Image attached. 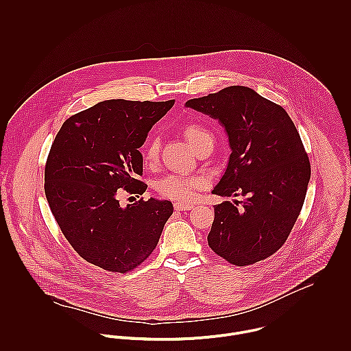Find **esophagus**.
Segmentation results:
<instances>
[{
	"mask_svg": "<svg viewBox=\"0 0 351 351\" xmlns=\"http://www.w3.org/2000/svg\"><path fill=\"white\" fill-rule=\"evenodd\" d=\"M192 208H193V205H191V204H181V202L174 204L176 210H191Z\"/></svg>",
	"mask_w": 351,
	"mask_h": 351,
	"instance_id": "34e87169",
	"label": "esophagus"
}]
</instances>
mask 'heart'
Instances as JSON below:
<instances>
[{"mask_svg":"<svg viewBox=\"0 0 351 351\" xmlns=\"http://www.w3.org/2000/svg\"><path fill=\"white\" fill-rule=\"evenodd\" d=\"M182 134L196 152L204 150L209 146H215L213 134L208 128H205L204 125L197 123L185 124L182 127ZM158 156H159V141L152 138L145 146L143 162L147 166H152L156 163ZM201 186H202V180L199 177L169 176L159 182L158 191L160 195L169 199L188 202L196 196V192L201 189Z\"/></svg>","mask_w":351,"mask_h":351,"instance_id":"obj_1","label":"heart"}]
</instances>
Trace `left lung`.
Masks as SVG:
<instances>
[{"instance_id": "8db88e82", "label": "left lung", "mask_w": 351, "mask_h": 351, "mask_svg": "<svg viewBox=\"0 0 351 351\" xmlns=\"http://www.w3.org/2000/svg\"><path fill=\"white\" fill-rule=\"evenodd\" d=\"M221 123L231 155L212 193L243 201L215 205L208 245L232 265L266 259L288 239L305 200L311 165L285 109L246 86L185 104Z\"/></svg>"}]
</instances>
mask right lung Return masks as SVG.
Returning a JSON list of instances; mask_svg holds the SVG:
<instances>
[{"mask_svg":"<svg viewBox=\"0 0 351 351\" xmlns=\"http://www.w3.org/2000/svg\"><path fill=\"white\" fill-rule=\"evenodd\" d=\"M173 105L101 101L69 117L53 139L45 170L51 212L71 247L104 270L128 273L145 262L173 213L167 200L119 202L121 188L138 197L146 192L138 149Z\"/></svg>","mask_w":351,"mask_h":351,"instance_id":"right-lung-1","label":"right lung"}]
</instances>
